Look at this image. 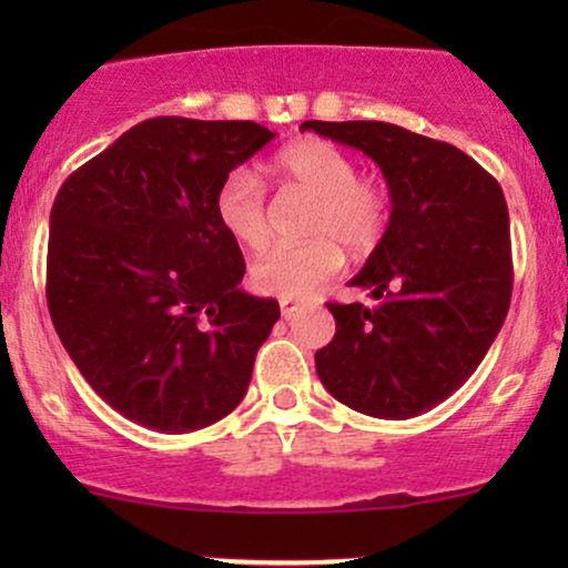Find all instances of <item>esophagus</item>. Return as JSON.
<instances>
[{"instance_id": "obj_1", "label": "esophagus", "mask_w": 568, "mask_h": 568, "mask_svg": "<svg viewBox=\"0 0 568 568\" xmlns=\"http://www.w3.org/2000/svg\"><path fill=\"white\" fill-rule=\"evenodd\" d=\"M302 310H304L302 302H288V298H283V302H280V312H283L285 321H291V317Z\"/></svg>"}]
</instances>
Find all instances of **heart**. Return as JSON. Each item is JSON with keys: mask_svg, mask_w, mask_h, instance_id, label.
Returning a JSON list of instances; mask_svg holds the SVG:
<instances>
[{"mask_svg": "<svg viewBox=\"0 0 568 568\" xmlns=\"http://www.w3.org/2000/svg\"><path fill=\"white\" fill-rule=\"evenodd\" d=\"M272 175L285 192L312 197L304 245H280L251 266L253 288L277 298H306L338 275L342 247L352 256H368L387 234L393 202L382 181L357 173V162L344 149L321 139H302L272 160ZM216 219L232 240L258 251L270 243L266 189L247 168L221 181Z\"/></svg>", "mask_w": 568, "mask_h": 568, "instance_id": "heart-1", "label": "heart"}]
</instances>
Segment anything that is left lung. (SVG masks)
I'll list each match as a JSON object with an SVG mask.
<instances>
[{
	"mask_svg": "<svg viewBox=\"0 0 568 568\" xmlns=\"http://www.w3.org/2000/svg\"><path fill=\"white\" fill-rule=\"evenodd\" d=\"M361 149L393 200L361 275L374 306L328 302L334 342L315 352L331 395L376 419H410L456 393L497 338L513 296L507 202L491 173L446 141L389 122H304Z\"/></svg>",
	"mask_w": 568,
	"mask_h": 568,
	"instance_id": "obj_1",
	"label": "left lung"
}]
</instances>
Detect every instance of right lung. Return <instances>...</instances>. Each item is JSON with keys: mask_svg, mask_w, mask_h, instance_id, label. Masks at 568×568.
<instances>
[{"mask_svg": "<svg viewBox=\"0 0 568 568\" xmlns=\"http://www.w3.org/2000/svg\"><path fill=\"white\" fill-rule=\"evenodd\" d=\"M272 139L247 120L154 116L58 189L50 317L84 382L135 425L194 433L247 393L280 304L237 288L245 258L216 192Z\"/></svg>", "mask_w": 568, "mask_h": 568, "instance_id": "right-lung-1", "label": "right lung"}]
</instances>
